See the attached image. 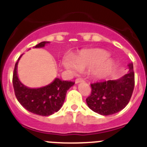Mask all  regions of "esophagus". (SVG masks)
<instances>
[{"mask_svg":"<svg viewBox=\"0 0 147 147\" xmlns=\"http://www.w3.org/2000/svg\"><path fill=\"white\" fill-rule=\"evenodd\" d=\"M82 82H84V80H83L82 79H81V78H79V79H76L75 82H76V84H78V83Z\"/></svg>","mask_w":147,"mask_h":147,"instance_id":"1","label":"esophagus"}]
</instances>
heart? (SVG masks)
I'll use <instances>...</instances> for the list:
<instances>
[{
    "label": "heart",
    "instance_id": "b5f03b06",
    "mask_svg": "<svg viewBox=\"0 0 147 147\" xmlns=\"http://www.w3.org/2000/svg\"><path fill=\"white\" fill-rule=\"evenodd\" d=\"M108 57V53L103 49H88L81 51L74 58L73 62L66 59L63 64L74 74L79 71L90 70L94 79L102 80L109 76L115 68V62Z\"/></svg>",
    "mask_w": 147,
    "mask_h": 147
}]
</instances>
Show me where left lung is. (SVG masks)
<instances>
[{
	"mask_svg": "<svg viewBox=\"0 0 147 147\" xmlns=\"http://www.w3.org/2000/svg\"><path fill=\"white\" fill-rule=\"evenodd\" d=\"M129 71L117 80L91 84V93L86 98L90 109L102 115L119 112L129 103L135 86L133 65H128Z\"/></svg>",
	"mask_w": 147,
	"mask_h": 147,
	"instance_id": "obj_1",
	"label": "left lung"
}]
</instances>
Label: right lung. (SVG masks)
Returning <instances> with one entry per match:
<instances>
[{"label": "right lung", "mask_w": 147, "mask_h": 147, "mask_svg": "<svg viewBox=\"0 0 147 147\" xmlns=\"http://www.w3.org/2000/svg\"><path fill=\"white\" fill-rule=\"evenodd\" d=\"M49 42H41L34 48H42ZM22 56V55H21ZM18 58L13 72L12 83L15 94L20 105L28 111L42 116H49L62 107L67 90L74 85V82L62 81L56 78L49 85L40 88H29L23 85L17 74Z\"/></svg>", "instance_id": "obj_1"}]
</instances>
